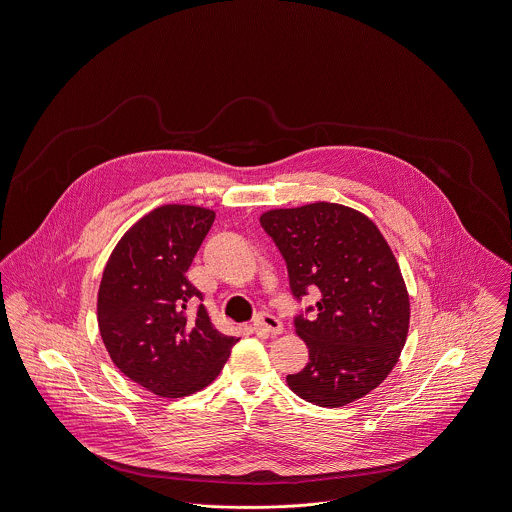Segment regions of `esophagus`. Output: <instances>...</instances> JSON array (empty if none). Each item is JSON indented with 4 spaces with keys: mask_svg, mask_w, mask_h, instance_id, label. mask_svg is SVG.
Wrapping results in <instances>:
<instances>
[{
    "mask_svg": "<svg viewBox=\"0 0 512 512\" xmlns=\"http://www.w3.org/2000/svg\"><path fill=\"white\" fill-rule=\"evenodd\" d=\"M253 330L259 334H267V336H279L283 334V322L279 318H275L273 314H259L253 320Z\"/></svg>",
    "mask_w": 512,
    "mask_h": 512,
    "instance_id": "34e87169",
    "label": "esophagus"
}]
</instances>
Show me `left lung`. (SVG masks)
I'll use <instances>...</instances> for the list:
<instances>
[{"mask_svg":"<svg viewBox=\"0 0 512 512\" xmlns=\"http://www.w3.org/2000/svg\"><path fill=\"white\" fill-rule=\"evenodd\" d=\"M259 220L283 253L292 294H320L318 314L294 320L310 359L286 375L290 391L326 408L365 397L397 365L410 322L387 239L365 214L332 202L275 208Z\"/></svg>","mask_w":512,"mask_h":512,"instance_id":"left-lung-1","label":"left lung"}]
</instances>
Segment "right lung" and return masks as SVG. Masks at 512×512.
<instances>
[{
  "mask_svg": "<svg viewBox=\"0 0 512 512\" xmlns=\"http://www.w3.org/2000/svg\"><path fill=\"white\" fill-rule=\"evenodd\" d=\"M216 212L165 204L123 233L98 290V326L115 367L157 397L208 387L237 338L214 328L206 308L188 312L202 292L186 279Z\"/></svg>",
  "mask_w": 512,
  "mask_h": 512,
  "instance_id": "add662e5",
  "label": "right lung"
}]
</instances>
